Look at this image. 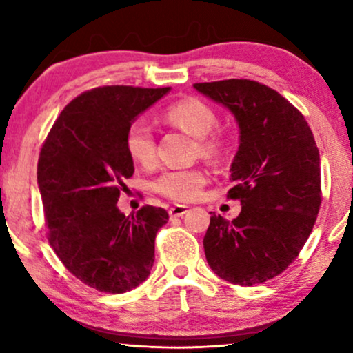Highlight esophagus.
<instances>
[{
    "mask_svg": "<svg viewBox=\"0 0 353 353\" xmlns=\"http://www.w3.org/2000/svg\"><path fill=\"white\" fill-rule=\"evenodd\" d=\"M188 212V205H173L170 207V210H168V214H170V219H176V216H183Z\"/></svg>",
    "mask_w": 353,
    "mask_h": 353,
    "instance_id": "1",
    "label": "esophagus"
}]
</instances>
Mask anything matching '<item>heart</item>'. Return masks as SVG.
Wrapping results in <instances>:
<instances>
[{
  "label": "heart",
  "instance_id": "heart-1",
  "mask_svg": "<svg viewBox=\"0 0 353 353\" xmlns=\"http://www.w3.org/2000/svg\"><path fill=\"white\" fill-rule=\"evenodd\" d=\"M168 123L181 128L197 139L199 154L209 161H216L225 151V139L214 133L216 127L215 110L199 99H183L165 110ZM125 149L134 162L148 167L156 161V139L146 120L138 119L130 123L125 133ZM205 183L199 168L165 170L152 181V190L176 202L192 201Z\"/></svg>",
  "mask_w": 353,
  "mask_h": 353
}]
</instances>
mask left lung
Segmentation results:
<instances>
[{"label": "left lung", "mask_w": 353, "mask_h": 353, "mask_svg": "<svg viewBox=\"0 0 353 353\" xmlns=\"http://www.w3.org/2000/svg\"><path fill=\"white\" fill-rule=\"evenodd\" d=\"M239 125L230 199L241 214H212L204 236L207 263L221 279L252 286L283 273L310 236L321 204L320 152L303 115L254 80L194 83Z\"/></svg>", "instance_id": "left-lung-1"}]
</instances>
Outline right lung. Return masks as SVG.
<instances>
[{"label":"right lung","instance_id":"obj_1","mask_svg":"<svg viewBox=\"0 0 353 353\" xmlns=\"http://www.w3.org/2000/svg\"><path fill=\"white\" fill-rule=\"evenodd\" d=\"M168 91L123 85L85 91L43 143L37 176L48 241L75 278L101 292L132 291L151 273L167 210L144 205L125 216L117 201L134 172L127 128Z\"/></svg>","mask_w":353,"mask_h":353}]
</instances>
